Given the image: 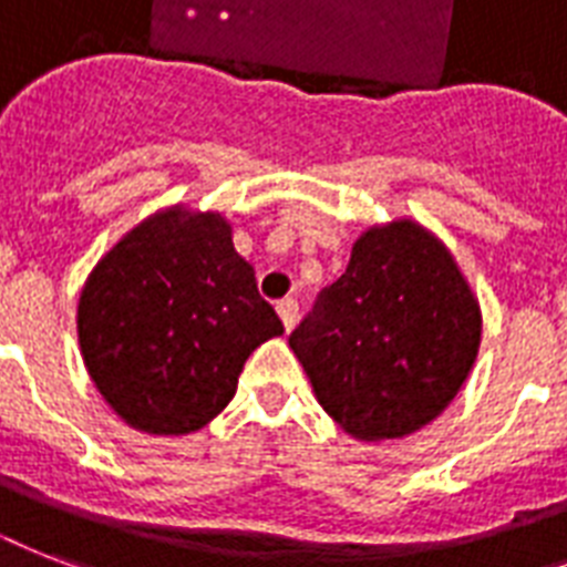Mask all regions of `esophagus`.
<instances>
[{"mask_svg": "<svg viewBox=\"0 0 567 567\" xmlns=\"http://www.w3.org/2000/svg\"><path fill=\"white\" fill-rule=\"evenodd\" d=\"M276 311H279V318H282L285 329L291 332L293 323H297V318H300V306H297V300H291V297H288V300H279L276 302Z\"/></svg>", "mask_w": 567, "mask_h": 567, "instance_id": "1", "label": "esophagus"}]
</instances>
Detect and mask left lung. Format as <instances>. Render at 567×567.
<instances>
[{
  "instance_id": "8db88e82",
  "label": "left lung",
  "mask_w": 567,
  "mask_h": 567,
  "mask_svg": "<svg viewBox=\"0 0 567 567\" xmlns=\"http://www.w3.org/2000/svg\"><path fill=\"white\" fill-rule=\"evenodd\" d=\"M288 344L320 405L364 441L403 439L456 396L480 306L450 252L409 220L364 231Z\"/></svg>"
}]
</instances>
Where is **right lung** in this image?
<instances>
[{
	"mask_svg": "<svg viewBox=\"0 0 567 567\" xmlns=\"http://www.w3.org/2000/svg\"><path fill=\"white\" fill-rule=\"evenodd\" d=\"M282 332L220 214L150 217L102 258L79 300L87 373L123 421L153 435L220 414L249 353Z\"/></svg>",
	"mask_w": 567,
	"mask_h": 567,
	"instance_id": "right-lung-1",
	"label": "right lung"
}]
</instances>
